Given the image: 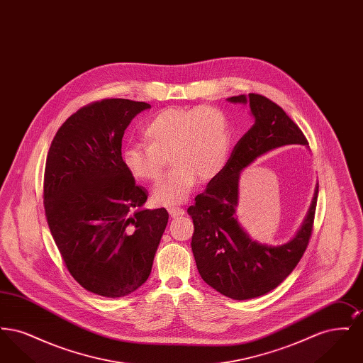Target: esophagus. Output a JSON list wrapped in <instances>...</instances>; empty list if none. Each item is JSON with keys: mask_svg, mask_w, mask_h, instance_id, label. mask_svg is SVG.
Masks as SVG:
<instances>
[{"mask_svg": "<svg viewBox=\"0 0 363 363\" xmlns=\"http://www.w3.org/2000/svg\"><path fill=\"white\" fill-rule=\"evenodd\" d=\"M169 213H170L172 218H178V216L185 215V209H182V208H169Z\"/></svg>", "mask_w": 363, "mask_h": 363, "instance_id": "esophagus-1", "label": "esophagus"}]
</instances>
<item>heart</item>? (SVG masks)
Listing matches in <instances>:
<instances>
[{
	"mask_svg": "<svg viewBox=\"0 0 363 363\" xmlns=\"http://www.w3.org/2000/svg\"><path fill=\"white\" fill-rule=\"evenodd\" d=\"M147 145L129 144L122 163L140 181H157L170 157L173 170L154 189L159 206H178L189 197L197 178L209 181L225 169L231 147V128L225 113L212 106L170 107L143 128Z\"/></svg>",
	"mask_w": 363,
	"mask_h": 363,
	"instance_id": "obj_1",
	"label": "heart"
}]
</instances>
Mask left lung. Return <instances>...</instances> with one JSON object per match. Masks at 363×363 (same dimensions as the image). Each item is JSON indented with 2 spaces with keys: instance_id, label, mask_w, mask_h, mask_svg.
Returning a JSON list of instances; mask_svg holds the SVG:
<instances>
[{
  "instance_id": "8db88e82",
  "label": "left lung",
  "mask_w": 363,
  "mask_h": 363,
  "mask_svg": "<svg viewBox=\"0 0 363 363\" xmlns=\"http://www.w3.org/2000/svg\"><path fill=\"white\" fill-rule=\"evenodd\" d=\"M227 101L249 104L255 123L235 144L225 169L196 196L188 213L194 225L191 250L200 277L218 293L243 301L277 289L302 259L313 231L318 184L291 241L269 246L252 240L235 215L240 174L259 156L289 144L308 145V140L280 106L262 95H238Z\"/></svg>"
}]
</instances>
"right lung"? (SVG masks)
<instances>
[{"label":"right lung","mask_w":363,"mask_h":363,"mask_svg":"<svg viewBox=\"0 0 363 363\" xmlns=\"http://www.w3.org/2000/svg\"><path fill=\"white\" fill-rule=\"evenodd\" d=\"M151 104L104 99L82 107L52 138L43 178L48 225L70 275L89 293L121 298L150 277L169 220L144 209L147 190L122 163V138Z\"/></svg>","instance_id":"add662e5"}]
</instances>
